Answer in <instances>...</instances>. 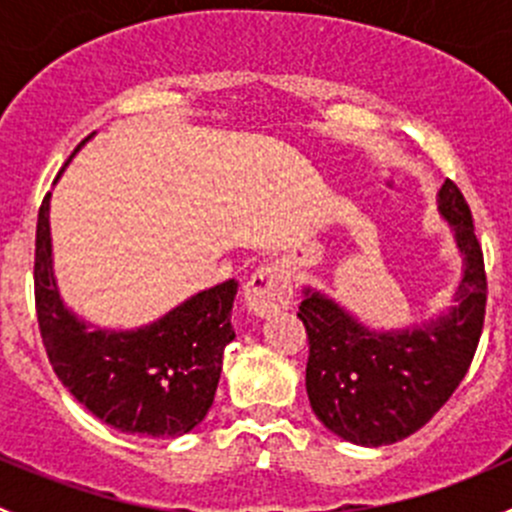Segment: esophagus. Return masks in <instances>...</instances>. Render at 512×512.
<instances>
[{"label": "esophagus", "mask_w": 512, "mask_h": 512, "mask_svg": "<svg viewBox=\"0 0 512 512\" xmlns=\"http://www.w3.org/2000/svg\"><path fill=\"white\" fill-rule=\"evenodd\" d=\"M292 302V280L280 262L260 267L245 285V307L255 317H272Z\"/></svg>", "instance_id": "34e87169"}]
</instances>
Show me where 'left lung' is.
Masks as SVG:
<instances>
[{
    "label": "left lung",
    "instance_id": "8db88e82",
    "mask_svg": "<svg viewBox=\"0 0 512 512\" xmlns=\"http://www.w3.org/2000/svg\"><path fill=\"white\" fill-rule=\"evenodd\" d=\"M438 213L463 255L456 304L441 317L374 332L327 294L304 289L297 317L309 342V404L329 431L356 446H389L426 426L476 354L488 282L471 208L453 180L438 190Z\"/></svg>",
    "mask_w": 512,
    "mask_h": 512
}]
</instances>
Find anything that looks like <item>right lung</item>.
I'll return each instance as SVG.
<instances>
[{"label":"right lung","instance_id":"obj_1","mask_svg":"<svg viewBox=\"0 0 512 512\" xmlns=\"http://www.w3.org/2000/svg\"><path fill=\"white\" fill-rule=\"evenodd\" d=\"M49 198L46 193L36 220L34 297L41 342L59 381L123 433L175 438L193 431L213 406L225 347L235 339L230 312L237 282L203 289L146 327H91L56 287Z\"/></svg>","mask_w":512,"mask_h":512}]
</instances>
